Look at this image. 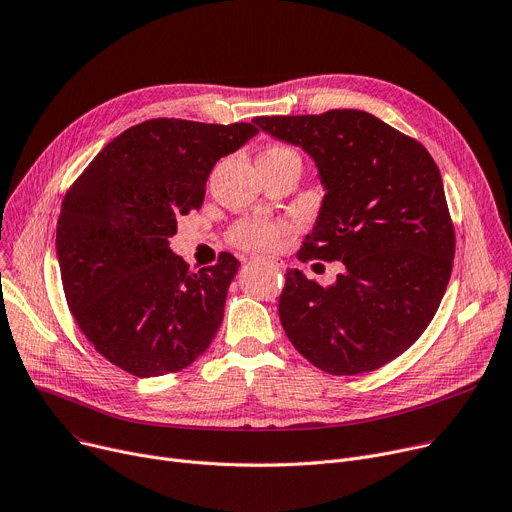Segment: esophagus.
Instances as JSON below:
<instances>
[{"mask_svg": "<svg viewBox=\"0 0 512 512\" xmlns=\"http://www.w3.org/2000/svg\"><path fill=\"white\" fill-rule=\"evenodd\" d=\"M252 262H262V264H268V266H272V268H277V270L285 268L283 260H279V258H252Z\"/></svg>", "mask_w": 512, "mask_h": 512, "instance_id": "esophagus-1", "label": "esophagus"}]
</instances>
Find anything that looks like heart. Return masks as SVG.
Segmentation results:
<instances>
[{"instance_id":"obj_1","label":"heart","mask_w":512,"mask_h":512,"mask_svg":"<svg viewBox=\"0 0 512 512\" xmlns=\"http://www.w3.org/2000/svg\"><path fill=\"white\" fill-rule=\"evenodd\" d=\"M281 157H297V153L289 147L274 145L268 147L258 160H281ZM293 229V225L285 219H272V217H252L235 223L229 231V240L244 250L252 252H266L277 248L279 242Z\"/></svg>"}]
</instances>
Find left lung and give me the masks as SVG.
I'll list each match as a JSON object with an SVG mask.
<instances>
[{"mask_svg": "<svg viewBox=\"0 0 512 512\" xmlns=\"http://www.w3.org/2000/svg\"><path fill=\"white\" fill-rule=\"evenodd\" d=\"M254 123L299 145L326 190L297 258L344 264L330 287L287 270L279 297L285 334L330 375L387 365L435 318L451 277L455 229L435 160L365 110L256 116Z\"/></svg>", "mask_w": 512, "mask_h": 512, "instance_id": "1", "label": "left lung"}]
</instances>
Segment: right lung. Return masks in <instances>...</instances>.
I'll return each mask as SVG.
<instances>
[{
  "label": "right lung",
  "mask_w": 512,
  "mask_h": 512,
  "mask_svg": "<svg viewBox=\"0 0 512 512\" xmlns=\"http://www.w3.org/2000/svg\"><path fill=\"white\" fill-rule=\"evenodd\" d=\"M258 129L151 119L114 137L73 182L57 221L71 316L135 377L182 371L213 342L240 262L190 270L172 254L176 219L201 209L213 166Z\"/></svg>",
  "instance_id": "right-lung-1"
}]
</instances>
